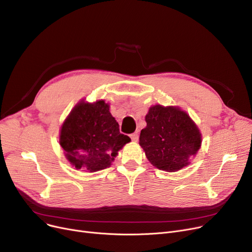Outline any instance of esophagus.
<instances>
[{
	"mask_svg": "<svg viewBox=\"0 0 252 252\" xmlns=\"http://www.w3.org/2000/svg\"><path fill=\"white\" fill-rule=\"evenodd\" d=\"M130 139H131V141L137 142V141L139 140V135H138V133H134V134H131V135H130Z\"/></svg>",
	"mask_w": 252,
	"mask_h": 252,
	"instance_id": "1",
	"label": "esophagus"
}]
</instances>
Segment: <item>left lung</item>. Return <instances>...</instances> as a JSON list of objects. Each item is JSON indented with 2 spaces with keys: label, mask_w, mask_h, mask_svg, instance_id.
<instances>
[{
  "label": "left lung",
  "mask_w": 252,
  "mask_h": 252,
  "mask_svg": "<svg viewBox=\"0 0 252 252\" xmlns=\"http://www.w3.org/2000/svg\"><path fill=\"white\" fill-rule=\"evenodd\" d=\"M145 121L139 144L153 166L175 173L190 164L201 147L202 135L186 111L157 104L149 108Z\"/></svg>",
  "instance_id": "8db88e82"
}]
</instances>
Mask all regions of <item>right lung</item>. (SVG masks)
I'll list each match as a JSON object with an SVG mask.
<instances>
[{
  "mask_svg": "<svg viewBox=\"0 0 252 252\" xmlns=\"http://www.w3.org/2000/svg\"><path fill=\"white\" fill-rule=\"evenodd\" d=\"M110 105L104 100L79 101L65 118L59 143L66 159L75 168L88 173L107 168L118 151L130 142L119 133V126L111 115Z\"/></svg>",
  "mask_w": 252,
  "mask_h": 252,
  "instance_id": "1",
  "label": "right lung"
}]
</instances>
